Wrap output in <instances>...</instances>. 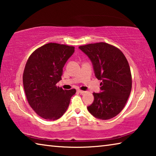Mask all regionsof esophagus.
Returning a JSON list of instances; mask_svg holds the SVG:
<instances>
[{
	"label": "esophagus",
	"mask_w": 156,
	"mask_h": 156,
	"mask_svg": "<svg viewBox=\"0 0 156 156\" xmlns=\"http://www.w3.org/2000/svg\"><path fill=\"white\" fill-rule=\"evenodd\" d=\"M78 91L79 92V93H80L81 94H85L87 91H83V90H80V89H78Z\"/></svg>",
	"instance_id": "obj_1"
}]
</instances>
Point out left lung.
<instances>
[{"label": "left lung", "instance_id": "1", "mask_svg": "<svg viewBox=\"0 0 156 156\" xmlns=\"http://www.w3.org/2000/svg\"><path fill=\"white\" fill-rule=\"evenodd\" d=\"M79 48L90 58L96 77L102 80V92H94V100L87 109L98 119H111L123 109L131 94L132 78L127 60L118 47L103 42Z\"/></svg>", "mask_w": 156, "mask_h": 156}]
</instances>
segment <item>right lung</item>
Returning <instances> with one entry per match:
<instances>
[{
	"label": "right lung",
	"instance_id": "1",
	"mask_svg": "<svg viewBox=\"0 0 156 156\" xmlns=\"http://www.w3.org/2000/svg\"><path fill=\"white\" fill-rule=\"evenodd\" d=\"M75 47L50 43L36 49L29 57L23 76L27 101L37 114L47 120L60 118L67 111L75 89L57 86L62 68Z\"/></svg>",
	"mask_w": 156,
	"mask_h": 156
}]
</instances>
